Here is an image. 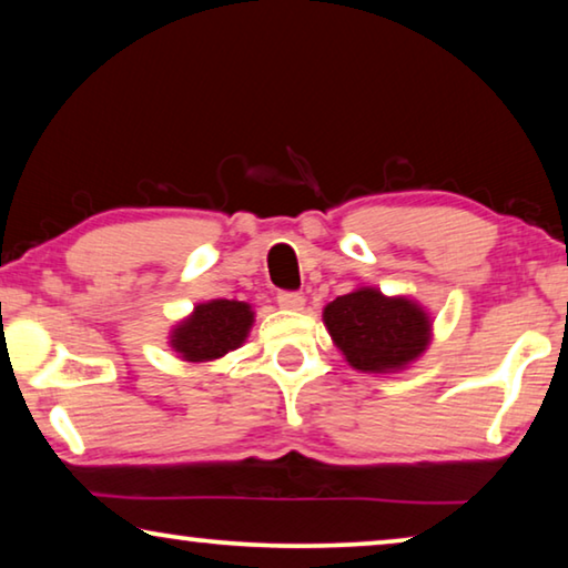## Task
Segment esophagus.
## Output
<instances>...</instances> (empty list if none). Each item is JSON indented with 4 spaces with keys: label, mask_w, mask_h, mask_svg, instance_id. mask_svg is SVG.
<instances>
[{
    "label": "esophagus",
    "mask_w": 568,
    "mask_h": 568,
    "mask_svg": "<svg viewBox=\"0 0 568 568\" xmlns=\"http://www.w3.org/2000/svg\"><path fill=\"white\" fill-rule=\"evenodd\" d=\"M303 303H306V298H303V293H298V291H281V293H277V306H281V308L301 311Z\"/></svg>",
    "instance_id": "obj_1"
}]
</instances>
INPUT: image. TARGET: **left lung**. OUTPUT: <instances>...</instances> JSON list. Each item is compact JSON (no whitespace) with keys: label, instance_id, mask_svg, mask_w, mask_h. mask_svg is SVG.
Returning a JSON list of instances; mask_svg holds the SVG:
<instances>
[{"label":"left lung","instance_id":"8db88e82","mask_svg":"<svg viewBox=\"0 0 568 568\" xmlns=\"http://www.w3.org/2000/svg\"><path fill=\"white\" fill-rule=\"evenodd\" d=\"M324 324L346 362L362 372H395L418 359L430 342V318L403 295L357 287L324 308Z\"/></svg>","mask_w":568,"mask_h":568}]
</instances>
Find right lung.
<instances>
[{"mask_svg":"<svg viewBox=\"0 0 568 568\" xmlns=\"http://www.w3.org/2000/svg\"><path fill=\"white\" fill-rule=\"evenodd\" d=\"M255 313L242 301L199 303L185 321L171 334V346L185 362H211L242 346L247 338Z\"/></svg>","mask_w":568,"mask_h":568,"instance_id":"right-lung-1","label":"right lung"}]
</instances>
